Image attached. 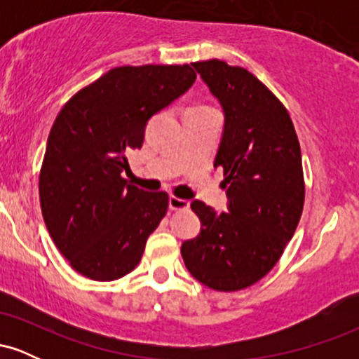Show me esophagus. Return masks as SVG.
Here are the masks:
<instances>
[{
	"label": "esophagus",
	"mask_w": 359,
	"mask_h": 359,
	"mask_svg": "<svg viewBox=\"0 0 359 359\" xmlns=\"http://www.w3.org/2000/svg\"><path fill=\"white\" fill-rule=\"evenodd\" d=\"M189 204H191V203H189L187 199H180V197H175V196H170V199H168V208H170L172 211L187 209Z\"/></svg>",
	"instance_id": "34e87169"
}]
</instances>
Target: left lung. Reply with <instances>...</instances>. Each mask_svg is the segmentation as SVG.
I'll return each instance as SVG.
<instances>
[{"label": "left lung", "mask_w": 359, "mask_h": 359, "mask_svg": "<svg viewBox=\"0 0 359 359\" xmlns=\"http://www.w3.org/2000/svg\"><path fill=\"white\" fill-rule=\"evenodd\" d=\"M224 111L214 167L224 170L228 212L191 204L201 233L184 241L187 270L219 292L246 288L277 265L304 209L302 155L285 106L243 67L212 59L194 62Z\"/></svg>", "instance_id": "left-lung-1"}]
</instances>
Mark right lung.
<instances>
[{
    "mask_svg": "<svg viewBox=\"0 0 359 359\" xmlns=\"http://www.w3.org/2000/svg\"><path fill=\"white\" fill-rule=\"evenodd\" d=\"M196 81L184 65H123L86 86L53 121L40 168V205L57 250L77 273L111 282L137 269L163 219L167 192L128 184V155L148 119Z\"/></svg>",
    "mask_w": 359,
    "mask_h": 359,
    "instance_id": "1",
    "label": "right lung"
}]
</instances>
